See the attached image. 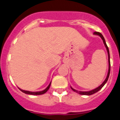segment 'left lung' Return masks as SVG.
<instances>
[{"label":"left lung","instance_id":"left-lung-1","mask_svg":"<svg viewBox=\"0 0 120 120\" xmlns=\"http://www.w3.org/2000/svg\"><path fill=\"white\" fill-rule=\"evenodd\" d=\"M94 34H96V35H99V36L101 37V38H102V39L103 40V42H104V45H105V46L106 49H107V52H108V57H109V71H108V74H107V78H106V79H105V81H104V82H103V83L101 84L100 86H99L98 87H97V88L94 89H93V90H90V91H87V92H83V91H78V90H75V89H74L72 88L71 87V89L73 91H75V92H77L78 94H81V95H92V94H94V93H95V92H98L99 90H101V89L102 88V87L104 86L105 84V83L107 82V81L108 79H109V75H110V53H109V48H108L107 45V44H106L105 42V39H104V36H102V34H101V33H99V32H94Z\"/></svg>","mask_w":120,"mask_h":120}]
</instances>
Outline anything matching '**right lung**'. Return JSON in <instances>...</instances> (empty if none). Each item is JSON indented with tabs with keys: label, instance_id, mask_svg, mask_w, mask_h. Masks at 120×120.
Masks as SVG:
<instances>
[{
	"label": "right lung",
	"instance_id": "right-lung-1",
	"mask_svg": "<svg viewBox=\"0 0 120 120\" xmlns=\"http://www.w3.org/2000/svg\"><path fill=\"white\" fill-rule=\"evenodd\" d=\"M50 84H51V82H50L49 85L47 86V87L45 89H44V90H42V91H39V92H31V91H28V90H22V89H19H19L21 90V92H24V93H25V94H30V95H41V94H45V92L49 90V87H50Z\"/></svg>",
	"mask_w": 120,
	"mask_h": 120
}]
</instances>
